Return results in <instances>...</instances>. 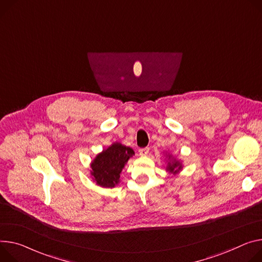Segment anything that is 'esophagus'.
<instances>
[{
    "instance_id": "34e87169",
    "label": "esophagus",
    "mask_w": 262,
    "mask_h": 262,
    "mask_svg": "<svg viewBox=\"0 0 262 262\" xmlns=\"http://www.w3.org/2000/svg\"><path fill=\"white\" fill-rule=\"evenodd\" d=\"M139 152L141 156H146L149 152V148L148 147H144V148H140Z\"/></svg>"
}]
</instances>
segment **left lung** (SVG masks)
Wrapping results in <instances>:
<instances>
[{"label": "left lung", "instance_id": "obj_1", "mask_svg": "<svg viewBox=\"0 0 262 262\" xmlns=\"http://www.w3.org/2000/svg\"><path fill=\"white\" fill-rule=\"evenodd\" d=\"M168 156V164H167V167H166V170H167L169 173H172V174H178L182 168H183V165H182V162H180L179 160L172 158V156L170 155H167Z\"/></svg>", "mask_w": 262, "mask_h": 262}]
</instances>
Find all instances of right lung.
Masks as SVG:
<instances>
[{"label":"right lung","mask_w":262,"mask_h":262,"mask_svg":"<svg viewBox=\"0 0 262 262\" xmlns=\"http://www.w3.org/2000/svg\"><path fill=\"white\" fill-rule=\"evenodd\" d=\"M135 151L121 143H114L98 154L91 163L94 182L104 188H113L120 182V174Z\"/></svg>","instance_id":"obj_1"}]
</instances>
